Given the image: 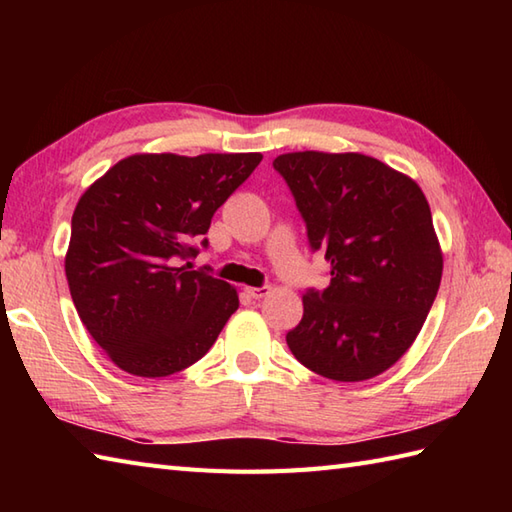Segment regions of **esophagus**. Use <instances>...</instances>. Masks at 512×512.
<instances>
[{"label":"esophagus","instance_id":"obj_1","mask_svg":"<svg viewBox=\"0 0 512 512\" xmlns=\"http://www.w3.org/2000/svg\"><path fill=\"white\" fill-rule=\"evenodd\" d=\"M246 292H248V295L253 297V299H264V297L268 295V292H270V288H268V286H262V288H246Z\"/></svg>","mask_w":512,"mask_h":512}]
</instances>
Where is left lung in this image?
I'll return each mask as SVG.
<instances>
[{"instance_id": "8db88e82", "label": "left lung", "mask_w": 512, "mask_h": 512, "mask_svg": "<svg viewBox=\"0 0 512 512\" xmlns=\"http://www.w3.org/2000/svg\"><path fill=\"white\" fill-rule=\"evenodd\" d=\"M325 250L330 286L303 295V319L286 334L314 374L361 383L398 363L438 295L442 248L418 182L372 156L292 151L275 158Z\"/></svg>"}]
</instances>
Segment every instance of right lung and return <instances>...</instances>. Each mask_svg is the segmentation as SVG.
<instances>
[{"instance_id": "right-lung-1", "label": "right lung", "mask_w": 512, "mask_h": 512, "mask_svg": "<svg viewBox=\"0 0 512 512\" xmlns=\"http://www.w3.org/2000/svg\"><path fill=\"white\" fill-rule=\"evenodd\" d=\"M262 154H134L76 202L65 277L92 339L123 372L162 378L211 350L237 290L180 259ZM206 246V239L202 242Z\"/></svg>"}]
</instances>
